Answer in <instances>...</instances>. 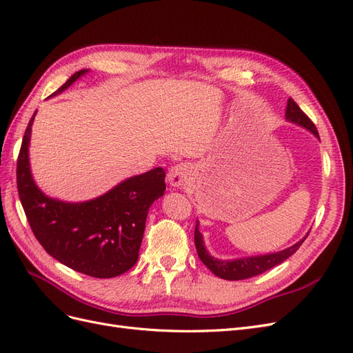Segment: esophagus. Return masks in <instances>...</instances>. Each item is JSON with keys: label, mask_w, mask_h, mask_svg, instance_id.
<instances>
[{"label": "esophagus", "mask_w": 353, "mask_h": 353, "mask_svg": "<svg viewBox=\"0 0 353 353\" xmlns=\"http://www.w3.org/2000/svg\"><path fill=\"white\" fill-rule=\"evenodd\" d=\"M191 175V168L187 163H178L169 169L168 183L172 187H183Z\"/></svg>", "instance_id": "esophagus-1"}]
</instances>
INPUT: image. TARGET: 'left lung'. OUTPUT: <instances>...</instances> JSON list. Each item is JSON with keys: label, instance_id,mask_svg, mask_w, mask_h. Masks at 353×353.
<instances>
[{"label": "left lung", "instance_id": "8db88e82", "mask_svg": "<svg viewBox=\"0 0 353 353\" xmlns=\"http://www.w3.org/2000/svg\"><path fill=\"white\" fill-rule=\"evenodd\" d=\"M285 121L290 123H294L297 126H302L303 130L309 131L316 138H319L315 125L311 122V119H309V117L301 110V108H299V105L292 99L287 100ZM199 225H200V222L197 219L196 230H194V243H196V249H197V254H199L200 261L205 263L213 274L219 276V279L231 280V281L250 279V276L259 275L265 271L274 268V266H276L279 263L284 262L287 258H290L293 253H296V250L301 248L302 243L305 241V239L309 234L307 232L302 240H299L297 243L290 245V248H287L280 252L256 254V256H243V258H236V259H218L208 252L206 245H205V240H203V234L199 230Z\"/></svg>", "mask_w": 353, "mask_h": 353}]
</instances>
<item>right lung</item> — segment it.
<instances>
[{
    "mask_svg": "<svg viewBox=\"0 0 353 353\" xmlns=\"http://www.w3.org/2000/svg\"><path fill=\"white\" fill-rule=\"evenodd\" d=\"M90 69H82L51 95L61 94ZM32 116L17 159V190L29 225L48 254L73 271L112 279L131 270L138 259L148 209L165 194V170L134 175L85 201L46 196L32 176L29 145Z\"/></svg>",
    "mask_w": 353,
    "mask_h": 353,
    "instance_id": "add662e5",
    "label": "right lung"
}]
</instances>
